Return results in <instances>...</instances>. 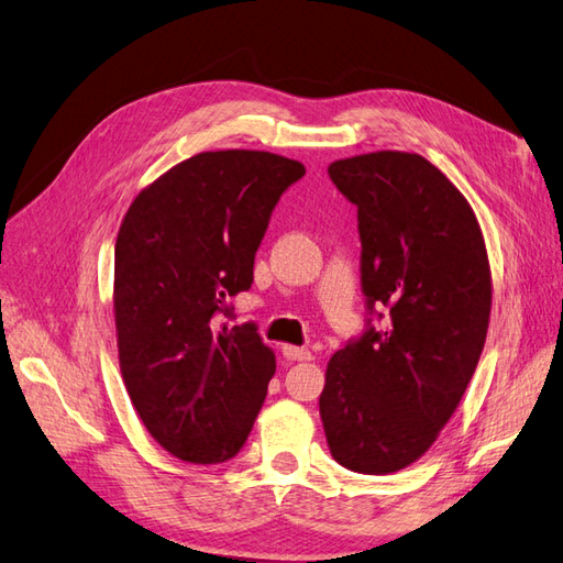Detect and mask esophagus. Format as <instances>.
I'll return each instance as SVG.
<instances>
[{
	"label": "esophagus",
	"instance_id": "obj_1",
	"mask_svg": "<svg viewBox=\"0 0 563 563\" xmlns=\"http://www.w3.org/2000/svg\"><path fill=\"white\" fill-rule=\"evenodd\" d=\"M282 353H284V358H289V361H312V353L308 351V349H300V346H282Z\"/></svg>",
	"mask_w": 563,
	"mask_h": 563
}]
</instances>
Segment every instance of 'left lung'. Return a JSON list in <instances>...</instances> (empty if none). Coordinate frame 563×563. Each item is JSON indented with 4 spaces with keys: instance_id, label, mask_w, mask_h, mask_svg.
I'll return each mask as SVG.
<instances>
[{
    "instance_id": "left-lung-1",
    "label": "left lung",
    "mask_w": 563,
    "mask_h": 563,
    "mask_svg": "<svg viewBox=\"0 0 563 563\" xmlns=\"http://www.w3.org/2000/svg\"><path fill=\"white\" fill-rule=\"evenodd\" d=\"M327 172L358 208L369 318L329 361L320 416L344 468L387 475L434 444L468 387L489 324V260L468 200L424 157L382 150Z\"/></svg>"
}]
</instances>
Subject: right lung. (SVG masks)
Here are the masks:
<instances>
[{
	"label": "right lung",
	"instance_id": "right-lung-1",
	"mask_svg": "<svg viewBox=\"0 0 563 563\" xmlns=\"http://www.w3.org/2000/svg\"><path fill=\"white\" fill-rule=\"evenodd\" d=\"M306 174L260 150H217L143 188L114 249V320L123 385L172 456L210 465L249 440L277 369L255 322L227 327L249 291L274 205Z\"/></svg>",
	"mask_w": 563,
	"mask_h": 563
}]
</instances>
